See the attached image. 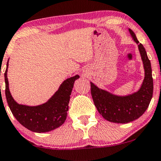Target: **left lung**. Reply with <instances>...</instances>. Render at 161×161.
Instances as JSON below:
<instances>
[{"instance_id":"1","label":"left lung","mask_w":161,"mask_h":161,"mask_svg":"<svg viewBox=\"0 0 161 161\" xmlns=\"http://www.w3.org/2000/svg\"><path fill=\"white\" fill-rule=\"evenodd\" d=\"M129 31L138 44L145 71L143 82L139 90L129 95L118 96L99 88L90 82L92 100L99 113L107 121L121 124L131 122L143 114L148 108L153 91L150 61L145 48L138 41L134 32L130 29Z\"/></svg>"}]
</instances>
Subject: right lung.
Segmentation results:
<instances>
[{
  "mask_svg": "<svg viewBox=\"0 0 161 161\" xmlns=\"http://www.w3.org/2000/svg\"><path fill=\"white\" fill-rule=\"evenodd\" d=\"M8 61L4 73L5 96L9 108L17 121L29 130L38 133L52 131L62 125L67 118L70 95L79 75L64 80L46 103L38 106H27L18 103L9 90L7 75Z\"/></svg>",
  "mask_w": 161,
  "mask_h": 161,
  "instance_id": "1",
  "label": "right lung"
}]
</instances>
